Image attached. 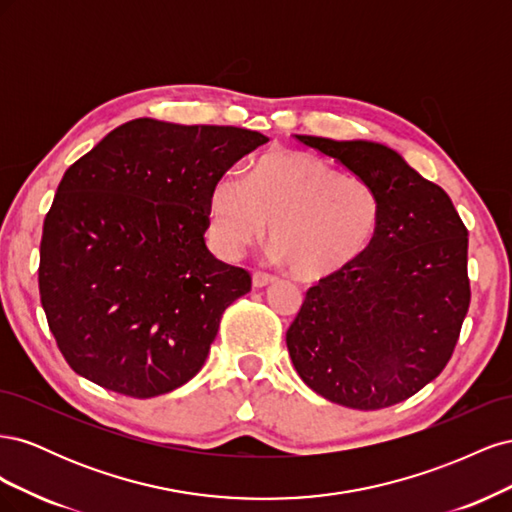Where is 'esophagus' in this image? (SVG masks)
Instances as JSON below:
<instances>
[{"label":"esophagus","mask_w":512,"mask_h":512,"mask_svg":"<svg viewBox=\"0 0 512 512\" xmlns=\"http://www.w3.org/2000/svg\"><path fill=\"white\" fill-rule=\"evenodd\" d=\"M273 282H275V277L269 275V273L256 271V273L252 275V286H254V288H265V286H269V284H273Z\"/></svg>","instance_id":"1"}]
</instances>
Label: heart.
<instances>
[{
    "label": "heart",
    "mask_w": 512,
    "mask_h": 512,
    "mask_svg": "<svg viewBox=\"0 0 512 512\" xmlns=\"http://www.w3.org/2000/svg\"><path fill=\"white\" fill-rule=\"evenodd\" d=\"M211 239L235 258L267 235L273 256L307 282L327 280L356 265L376 243L384 200L363 177L342 175L316 156L275 149L245 179L222 175L209 192Z\"/></svg>",
    "instance_id": "1"
}]
</instances>
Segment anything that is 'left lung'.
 I'll use <instances>...</instances> for the list:
<instances>
[{
	"instance_id": "obj_1",
	"label": "left lung",
	"mask_w": 512,
	"mask_h": 512,
	"mask_svg": "<svg viewBox=\"0 0 512 512\" xmlns=\"http://www.w3.org/2000/svg\"><path fill=\"white\" fill-rule=\"evenodd\" d=\"M297 138L374 183L384 220L356 265L307 290L286 333L292 365L333 404L395 406L451 361L470 307L468 228L440 185L397 151L369 141Z\"/></svg>"
}]
</instances>
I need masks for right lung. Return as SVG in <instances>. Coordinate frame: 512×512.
Instances as JSON below:
<instances>
[{
    "instance_id": "1",
    "label": "right lung",
    "mask_w": 512,
    "mask_h": 512,
    "mask_svg": "<svg viewBox=\"0 0 512 512\" xmlns=\"http://www.w3.org/2000/svg\"><path fill=\"white\" fill-rule=\"evenodd\" d=\"M267 141L143 117L66 170L44 218L38 286L76 374L134 399L198 374L224 309L252 288L205 245L211 185Z\"/></svg>"
}]
</instances>
